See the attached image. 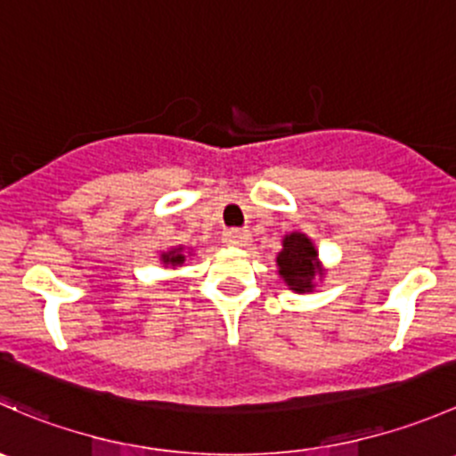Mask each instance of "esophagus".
Wrapping results in <instances>:
<instances>
[{"instance_id": "34e87169", "label": "esophagus", "mask_w": 456, "mask_h": 456, "mask_svg": "<svg viewBox=\"0 0 456 456\" xmlns=\"http://www.w3.org/2000/svg\"><path fill=\"white\" fill-rule=\"evenodd\" d=\"M224 240H227L229 245L245 247L251 242V233L249 229H227V232H224Z\"/></svg>"}]
</instances>
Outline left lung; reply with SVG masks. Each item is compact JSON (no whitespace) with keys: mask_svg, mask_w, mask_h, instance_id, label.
<instances>
[{"mask_svg":"<svg viewBox=\"0 0 456 456\" xmlns=\"http://www.w3.org/2000/svg\"><path fill=\"white\" fill-rule=\"evenodd\" d=\"M315 257L314 242L305 233H291L284 238V249L278 256L280 275L293 291H311L315 280Z\"/></svg>","mask_w":456,"mask_h":456,"instance_id":"8db88e82","label":"left lung"}]
</instances>
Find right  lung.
I'll return each instance as SVG.
<instances>
[{"label":"right lung","mask_w":456,"mask_h":456,"mask_svg":"<svg viewBox=\"0 0 456 456\" xmlns=\"http://www.w3.org/2000/svg\"><path fill=\"white\" fill-rule=\"evenodd\" d=\"M183 260H185V256L181 254V249H174V251H169V254L163 256V262H169V265H181Z\"/></svg>","instance_id":"add662e5"}]
</instances>
